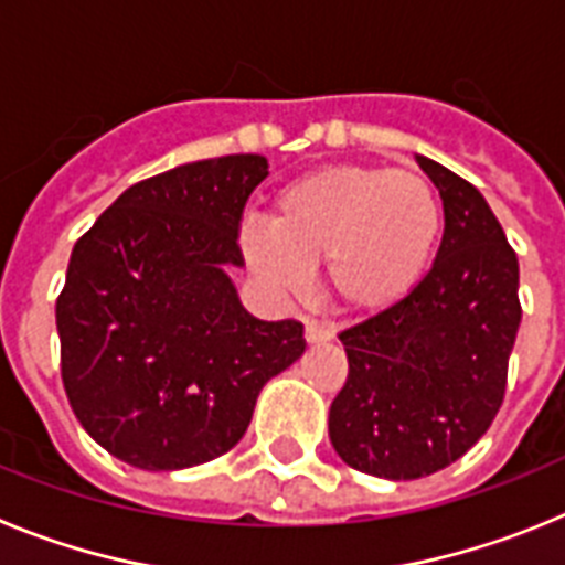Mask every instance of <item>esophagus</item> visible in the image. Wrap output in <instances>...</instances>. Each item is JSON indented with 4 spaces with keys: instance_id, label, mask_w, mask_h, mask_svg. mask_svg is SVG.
<instances>
[{
    "instance_id": "34e87169",
    "label": "esophagus",
    "mask_w": 565,
    "mask_h": 565,
    "mask_svg": "<svg viewBox=\"0 0 565 565\" xmlns=\"http://www.w3.org/2000/svg\"><path fill=\"white\" fill-rule=\"evenodd\" d=\"M333 339V328L326 326V322H317V319H308L306 322V342L308 344H319Z\"/></svg>"
}]
</instances>
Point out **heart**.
Masks as SVG:
<instances>
[{
  "label": "heart",
  "mask_w": 565,
  "mask_h": 565,
  "mask_svg": "<svg viewBox=\"0 0 565 565\" xmlns=\"http://www.w3.org/2000/svg\"><path fill=\"white\" fill-rule=\"evenodd\" d=\"M441 203L422 174L328 167L274 198L266 223L243 228L248 266L279 291H299L326 259L328 291L344 308L379 311L411 294L430 268Z\"/></svg>",
  "instance_id": "1"
}]
</instances>
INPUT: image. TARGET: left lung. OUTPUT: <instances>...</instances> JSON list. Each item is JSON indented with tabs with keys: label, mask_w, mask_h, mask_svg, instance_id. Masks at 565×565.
I'll return each instance as SVG.
<instances>
[{
	"label": "left lung",
	"mask_w": 565,
	"mask_h": 565,
	"mask_svg": "<svg viewBox=\"0 0 565 565\" xmlns=\"http://www.w3.org/2000/svg\"><path fill=\"white\" fill-rule=\"evenodd\" d=\"M416 161L441 194L436 263L402 302L339 333L348 382L328 413L339 458L387 481L433 476L489 430L521 326L518 257L483 194Z\"/></svg>",
	"instance_id": "obj_1"
}]
</instances>
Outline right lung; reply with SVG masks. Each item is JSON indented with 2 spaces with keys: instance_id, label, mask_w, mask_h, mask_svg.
Listing matches in <instances>:
<instances>
[{
  "instance_id": "1",
  "label": "right lung",
  "mask_w": 565,
  "mask_h": 565,
  "mask_svg": "<svg viewBox=\"0 0 565 565\" xmlns=\"http://www.w3.org/2000/svg\"><path fill=\"white\" fill-rule=\"evenodd\" d=\"M263 154H226L135 183L70 254L56 302L62 382L109 456L174 472L243 438L268 379L306 353L294 319L243 308L239 214Z\"/></svg>"
}]
</instances>
